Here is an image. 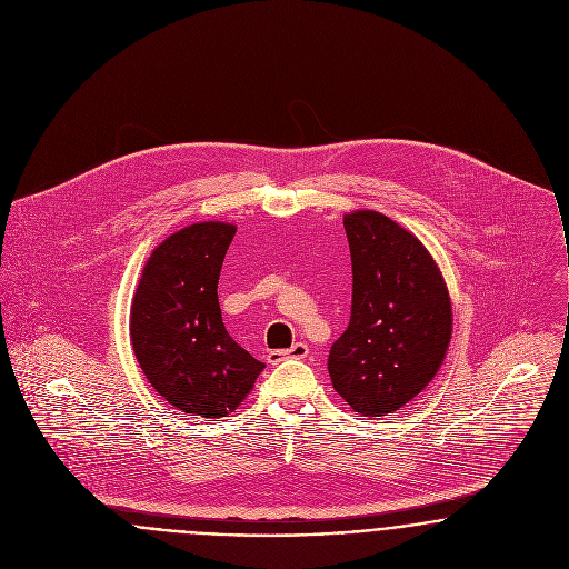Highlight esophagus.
I'll use <instances>...</instances> for the list:
<instances>
[{"label": "esophagus", "instance_id": "obj_1", "mask_svg": "<svg viewBox=\"0 0 569 569\" xmlns=\"http://www.w3.org/2000/svg\"><path fill=\"white\" fill-rule=\"evenodd\" d=\"M309 355V346L305 341H296L291 348L287 350H269L267 361L269 363H280L284 359H305Z\"/></svg>", "mask_w": 569, "mask_h": 569}]
</instances>
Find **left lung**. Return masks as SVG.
<instances>
[{
  "mask_svg": "<svg viewBox=\"0 0 569 569\" xmlns=\"http://www.w3.org/2000/svg\"><path fill=\"white\" fill-rule=\"evenodd\" d=\"M352 260L350 322L330 346L337 395L361 416H390L436 377L451 341L445 278L411 232L375 210L343 217Z\"/></svg>",
  "mask_w": 569,
  "mask_h": 569,
  "instance_id": "obj_1",
  "label": "left lung"
}]
</instances>
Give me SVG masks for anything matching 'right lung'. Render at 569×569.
<instances>
[{
	"mask_svg": "<svg viewBox=\"0 0 569 569\" xmlns=\"http://www.w3.org/2000/svg\"><path fill=\"white\" fill-rule=\"evenodd\" d=\"M237 228L188 226L158 244L131 305L136 359L156 392L190 416L221 418L243 403L264 363L226 330L219 276Z\"/></svg>",
	"mask_w": 569,
	"mask_h": 569,
	"instance_id": "right-lung-1",
	"label": "right lung"
}]
</instances>
